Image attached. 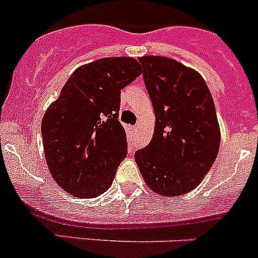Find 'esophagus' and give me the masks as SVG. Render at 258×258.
<instances>
[{
    "label": "esophagus",
    "mask_w": 258,
    "mask_h": 258,
    "mask_svg": "<svg viewBox=\"0 0 258 258\" xmlns=\"http://www.w3.org/2000/svg\"><path fill=\"white\" fill-rule=\"evenodd\" d=\"M137 131H138V127L137 126H129V132H131V133H136Z\"/></svg>",
    "instance_id": "esophagus-1"
}]
</instances>
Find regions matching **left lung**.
Here are the masks:
<instances>
[{
    "label": "left lung",
    "mask_w": 258,
    "mask_h": 258,
    "mask_svg": "<svg viewBox=\"0 0 258 258\" xmlns=\"http://www.w3.org/2000/svg\"><path fill=\"white\" fill-rule=\"evenodd\" d=\"M155 111L152 141L134 155L146 184L165 197L200 185L220 147V127L203 78L162 56L138 58Z\"/></svg>",
    "instance_id": "left-lung-1"
}]
</instances>
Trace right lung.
Masks as SVG:
<instances>
[{
	"label": "right lung",
	"instance_id": "1",
	"mask_svg": "<svg viewBox=\"0 0 258 258\" xmlns=\"http://www.w3.org/2000/svg\"><path fill=\"white\" fill-rule=\"evenodd\" d=\"M141 74L136 58H100L78 68L47 108L42 120L46 160L68 193L94 198L112 184L127 153L120 94Z\"/></svg>",
	"mask_w": 258,
	"mask_h": 258
}]
</instances>
